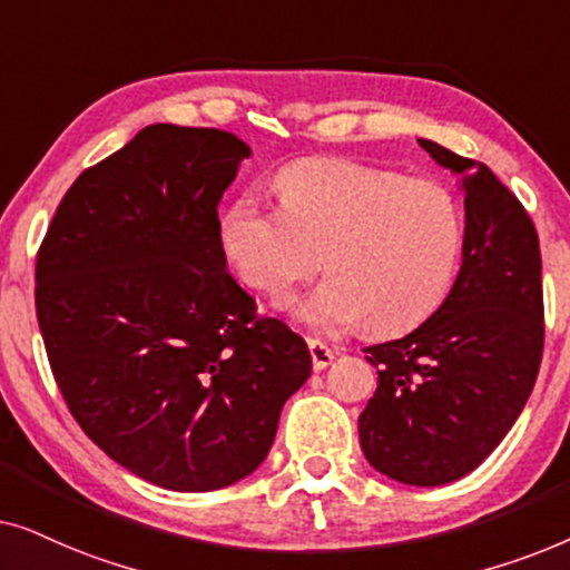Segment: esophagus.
Instances as JSON below:
<instances>
[{
	"mask_svg": "<svg viewBox=\"0 0 570 570\" xmlns=\"http://www.w3.org/2000/svg\"><path fill=\"white\" fill-rule=\"evenodd\" d=\"M308 353H311V363H314L316 371H324L326 365H330V363L334 361V353H332L330 347L324 345L322 340L311 337V340H308Z\"/></svg>",
	"mask_w": 570,
	"mask_h": 570,
	"instance_id": "obj_1",
	"label": "esophagus"
}]
</instances>
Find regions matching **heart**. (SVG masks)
Returning a JSON list of instances; mask_svg holds the SVG:
<instances>
[{
	"label": "heart",
	"instance_id": "1",
	"mask_svg": "<svg viewBox=\"0 0 570 570\" xmlns=\"http://www.w3.org/2000/svg\"><path fill=\"white\" fill-rule=\"evenodd\" d=\"M279 207L244 197L223 217V252L246 285L283 303L324 267L298 303L318 332L363 324L400 334L446 301L462 256V209L446 186L355 160H295L275 176Z\"/></svg>",
	"mask_w": 570,
	"mask_h": 570
}]
</instances>
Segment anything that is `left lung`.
Instances as JSON below:
<instances>
[{
  "mask_svg": "<svg viewBox=\"0 0 570 570\" xmlns=\"http://www.w3.org/2000/svg\"><path fill=\"white\" fill-rule=\"evenodd\" d=\"M417 142L462 184V267L415 332L365 347L379 389L357 431L373 470L433 488L485 462L532 394L544 345L542 256L534 223L493 170Z\"/></svg>",
  "mask_w": 570,
  "mask_h": 570,
  "instance_id": "8db88e82",
  "label": "left lung"
}]
</instances>
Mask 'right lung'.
<instances>
[{"mask_svg":"<svg viewBox=\"0 0 570 570\" xmlns=\"http://www.w3.org/2000/svg\"><path fill=\"white\" fill-rule=\"evenodd\" d=\"M252 155L150 124L80 178L36 259V314L69 412L116 464L207 493L267 459L311 376L298 334L230 277L217 205Z\"/></svg>","mask_w":570,"mask_h":570,"instance_id":"1","label":"right lung"}]
</instances>
